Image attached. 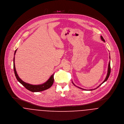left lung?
Listing matches in <instances>:
<instances>
[{
  "label": "left lung",
  "mask_w": 124,
  "mask_h": 124,
  "mask_svg": "<svg viewBox=\"0 0 124 124\" xmlns=\"http://www.w3.org/2000/svg\"><path fill=\"white\" fill-rule=\"evenodd\" d=\"M101 40H102V41H103L104 42H105V40H104V39H103V38L102 37V36H101ZM109 58H110V56H109ZM110 72H111V68H110V61H109V64H108V74H107V77H106V78H105V79L104 80V81L102 83H101L98 86H97V87H96V88H95V89H96L97 88H98L99 86H100L103 83H104L105 82H106L107 80H108V78H109V75H110ZM72 83L74 84V85H75V86H76L74 84V83L72 82ZM78 87V88H80V89H83V90H86V89H83V88H80V87H78V86H77ZM89 90H92V89H89Z\"/></svg>",
  "instance_id": "left-lung-1"
}]
</instances>
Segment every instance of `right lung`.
Here are the masks:
<instances>
[{"label":"right lung","instance_id":"1","mask_svg":"<svg viewBox=\"0 0 124 124\" xmlns=\"http://www.w3.org/2000/svg\"><path fill=\"white\" fill-rule=\"evenodd\" d=\"M16 50H15L14 55L16 54ZM13 68H14V73L15 76L16 77V78L18 80V81L20 83H21L24 87H25L26 88H27L28 90L33 92H40L44 90H45L46 89H48L50 88L53 85L54 83V74L51 75V76L50 77V78L47 80V81L46 82L41 84V85H31L27 83L24 82L22 80H21L19 77H18L16 70V68H15V56L14 57V60H13Z\"/></svg>","mask_w":124,"mask_h":124}]
</instances>
